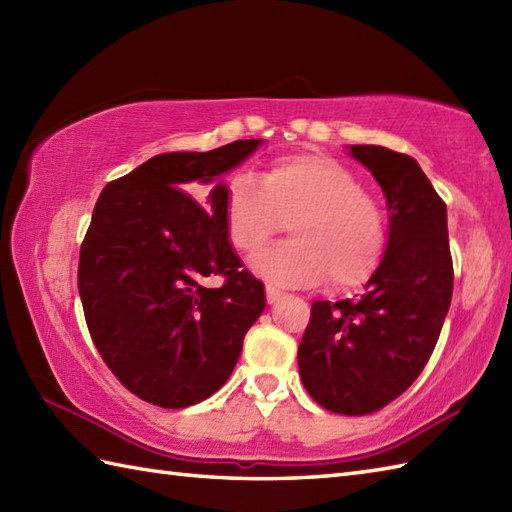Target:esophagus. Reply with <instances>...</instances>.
<instances>
[{"label":"esophagus","mask_w":512,"mask_h":512,"mask_svg":"<svg viewBox=\"0 0 512 512\" xmlns=\"http://www.w3.org/2000/svg\"><path fill=\"white\" fill-rule=\"evenodd\" d=\"M281 297H284V292H281L279 288H275V286H266V301L270 303V306H273V303H277Z\"/></svg>","instance_id":"34e87169"}]
</instances>
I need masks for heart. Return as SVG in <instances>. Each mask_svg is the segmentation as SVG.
<instances>
[{"instance_id":"obj_1","label":"heart","mask_w":512,"mask_h":512,"mask_svg":"<svg viewBox=\"0 0 512 512\" xmlns=\"http://www.w3.org/2000/svg\"><path fill=\"white\" fill-rule=\"evenodd\" d=\"M290 222V242L253 259L259 275L281 286L334 290L367 284L383 264L385 215L352 169L323 154L279 158L259 182L239 173L226 187L224 224L239 253H257Z\"/></svg>"}]
</instances>
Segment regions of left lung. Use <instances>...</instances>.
<instances>
[{"instance_id": "obj_1", "label": "left lung", "mask_w": 512, "mask_h": 512, "mask_svg": "<svg viewBox=\"0 0 512 512\" xmlns=\"http://www.w3.org/2000/svg\"><path fill=\"white\" fill-rule=\"evenodd\" d=\"M352 156L385 191L389 242L358 299L314 301L299 374L323 409L367 416L407 391L438 343L453 295L447 204L418 162L378 145Z\"/></svg>"}]
</instances>
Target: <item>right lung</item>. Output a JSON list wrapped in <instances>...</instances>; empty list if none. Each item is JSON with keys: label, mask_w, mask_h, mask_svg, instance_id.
<instances>
[{"label": "right lung", "mask_w": 512, "mask_h": 512, "mask_svg": "<svg viewBox=\"0 0 512 512\" xmlns=\"http://www.w3.org/2000/svg\"><path fill=\"white\" fill-rule=\"evenodd\" d=\"M262 140L213 151H167L105 184L79 255L85 323L121 385L182 409L220 389L266 308L264 284L228 242L226 187L202 191ZM221 277L217 287L206 285Z\"/></svg>", "instance_id": "right-lung-1"}]
</instances>
